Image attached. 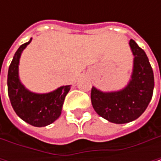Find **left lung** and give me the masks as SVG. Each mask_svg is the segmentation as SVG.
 I'll list each match as a JSON object with an SVG mask.
<instances>
[{
	"instance_id": "8db88e82",
	"label": "left lung",
	"mask_w": 161,
	"mask_h": 161,
	"mask_svg": "<svg viewBox=\"0 0 161 161\" xmlns=\"http://www.w3.org/2000/svg\"><path fill=\"white\" fill-rule=\"evenodd\" d=\"M133 72L129 85L116 92L91 89V103L96 113L106 120L124 124L137 119L147 108L154 90V74L145 52L132 39Z\"/></svg>"
}]
</instances>
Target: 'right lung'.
<instances>
[{"label": "right lung", "instance_id": "1", "mask_svg": "<svg viewBox=\"0 0 161 161\" xmlns=\"http://www.w3.org/2000/svg\"><path fill=\"white\" fill-rule=\"evenodd\" d=\"M31 39L19 47L9 66L7 76L8 96L16 114L34 127H46L58 118L70 86H63L53 92L36 94L29 91L18 78L19 58Z\"/></svg>", "mask_w": 161, "mask_h": 161}]
</instances>
